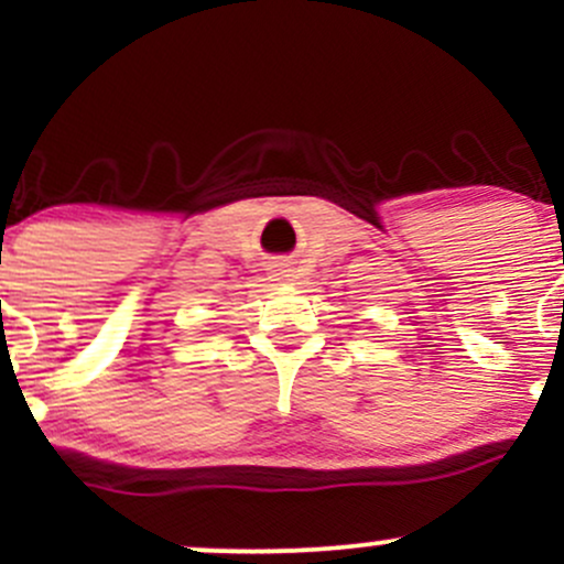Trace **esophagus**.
<instances>
[{
	"label": "esophagus",
	"mask_w": 564,
	"mask_h": 564,
	"mask_svg": "<svg viewBox=\"0 0 564 564\" xmlns=\"http://www.w3.org/2000/svg\"><path fill=\"white\" fill-rule=\"evenodd\" d=\"M270 275H273L275 281H289L291 268L286 262H273V264H270Z\"/></svg>",
	"instance_id": "1"
}]
</instances>
